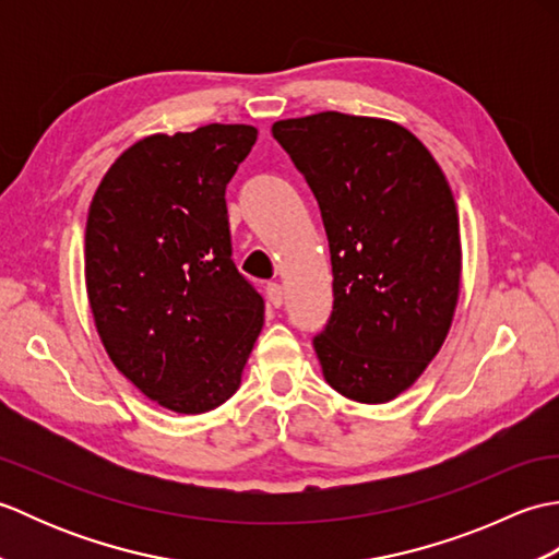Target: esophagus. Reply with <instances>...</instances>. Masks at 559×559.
I'll return each instance as SVG.
<instances>
[{
  "mask_svg": "<svg viewBox=\"0 0 559 559\" xmlns=\"http://www.w3.org/2000/svg\"><path fill=\"white\" fill-rule=\"evenodd\" d=\"M266 300H269L273 307H281V305H283V288H281V283H269V286H266Z\"/></svg>",
  "mask_w": 559,
  "mask_h": 559,
  "instance_id": "esophagus-1",
  "label": "esophagus"
}]
</instances>
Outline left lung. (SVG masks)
<instances>
[{
	"label": "left lung",
	"mask_w": 559,
	"mask_h": 559,
	"mask_svg": "<svg viewBox=\"0 0 559 559\" xmlns=\"http://www.w3.org/2000/svg\"><path fill=\"white\" fill-rule=\"evenodd\" d=\"M322 211L334 310L314 350L360 403L406 391L449 334L461 283L459 213L432 153L406 127L317 112L271 127Z\"/></svg>",
	"instance_id": "left-lung-1"
}]
</instances>
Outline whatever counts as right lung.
Instances as JSON below:
<instances>
[{
    "label": "right lung",
    "instance_id": "obj_1",
    "mask_svg": "<svg viewBox=\"0 0 559 559\" xmlns=\"http://www.w3.org/2000/svg\"><path fill=\"white\" fill-rule=\"evenodd\" d=\"M257 141L249 124L153 134L93 194L86 290L105 350L163 408L197 415L240 386L264 298L233 261L225 187Z\"/></svg>",
    "mask_w": 559,
    "mask_h": 559
}]
</instances>
